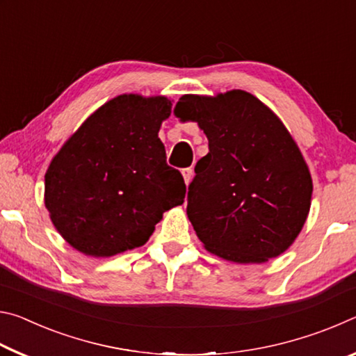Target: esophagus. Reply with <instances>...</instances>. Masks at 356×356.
<instances>
[{
  "label": "esophagus",
  "mask_w": 356,
  "mask_h": 356,
  "mask_svg": "<svg viewBox=\"0 0 356 356\" xmlns=\"http://www.w3.org/2000/svg\"><path fill=\"white\" fill-rule=\"evenodd\" d=\"M182 176H184L185 184L188 185L191 182V177H193V170H191V168H185V170H182Z\"/></svg>",
  "instance_id": "1"
}]
</instances>
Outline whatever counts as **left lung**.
I'll return each instance as SVG.
<instances>
[{"instance_id":"left-lung-1","label":"left lung","mask_w":356,"mask_h":356,"mask_svg":"<svg viewBox=\"0 0 356 356\" xmlns=\"http://www.w3.org/2000/svg\"><path fill=\"white\" fill-rule=\"evenodd\" d=\"M177 106L209 140L186 197L196 236L207 251L237 264L280 256L308 218L312 195L308 165L284 124L240 89L182 95Z\"/></svg>"}]
</instances>
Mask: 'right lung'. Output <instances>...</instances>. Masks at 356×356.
I'll return each mask as SVG.
<instances>
[{"label":"right lung","instance_id":"right-lung-1","mask_svg":"<svg viewBox=\"0 0 356 356\" xmlns=\"http://www.w3.org/2000/svg\"><path fill=\"white\" fill-rule=\"evenodd\" d=\"M172 102L122 94L65 141L45 174V207L65 242L110 257L138 248L163 212L184 204L182 174L168 166L161 122Z\"/></svg>","mask_w":356,"mask_h":356}]
</instances>
